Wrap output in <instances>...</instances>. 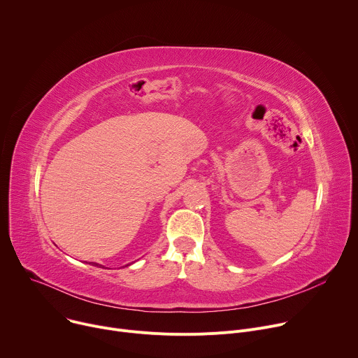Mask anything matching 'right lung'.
I'll use <instances>...</instances> for the list:
<instances>
[{
	"label": "right lung",
	"instance_id": "obj_1",
	"mask_svg": "<svg viewBox=\"0 0 358 358\" xmlns=\"http://www.w3.org/2000/svg\"><path fill=\"white\" fill-rule=\"evenodd\" d=\"M100 266H101V265H100Z\"/></svg>",
	"mask_w": 358,
	"mask_h": 358
}]
</instances>
